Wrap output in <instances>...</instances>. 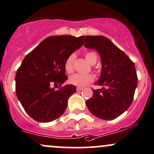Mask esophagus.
Masks as SVG:
<instances>
[{"label": "esophagus", "mask_w": 154, "mask_h": 154, "mask_svg": "<svg viewBox=\"0 0 154 154\" xmlns=\"http://www.w3.org/2000/svg\"><path fill=\"white\" fill-rule=\"evenodd\" d=\"M83 90V88H81V87H77L76 91H81Z\"/></svg>", "instance_id": "1"}]
</instances>
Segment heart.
<instances>
[{
	"label": "heart",
	"mask_w": 154,
	"mask_h": 154,
	"mask_svg": "<svg viewBox=\"0 0 154 154\" xmlns=\"http://www.w3.org/2000/svg\"><path fill=\"white\" fill-rule=\"evenodd\" d=\"M75 54H72L68 57L67 59L66 60L65 64H64V68L66 72L71 73L73 71V66L74 62L75 60ZM85 57L89 63L91 65H94L96 63L98 60V56L96 52L94 51H88L85 54ZM94 78L91 74H80L75 73L72 75L68 79V82L74 86L83 87L86 86L88 83H91L94 81Z\"/></svg>",
	"instance_id": "b5f03b06"
}]
</instances>
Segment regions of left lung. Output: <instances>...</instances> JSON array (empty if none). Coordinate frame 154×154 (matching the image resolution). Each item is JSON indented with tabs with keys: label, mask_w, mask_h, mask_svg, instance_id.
Returning a JSON list of instances; mask_svg holds the SVG:
<instances>
[{
	"label": "left lung",
	"mask_w": 154,
	"mask_h": 154,
	"mask_svg": "<svg viewBox=\"0 0 154 154\" xmlns=\"http://www.w3.org/2000/svg\"><path fill=\"white\" fill-rule=\"evenodd\" d=\"M84 45L99 53L102 72L96 84L102 89H93V96L86 100L87 107L95 116L112 120L130 107L137 86L135 64L129 57L102 35H87Z\"/></svg>",
	"instance_id": "obj_1"
}]
</instances>
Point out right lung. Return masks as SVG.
<instances>
[{"mask_svg": "<svg viewBox=\"0 0 154 154\" xmlns=\"http://www.w3.org/2000/svg\"><path fill=\"white\" fill-rule=\"evenodd\" d=\"M85 36L54 35L46 38L26 55L16 75V96L25 111L41 123L51 122L66 111L68 100L76 91L67 80L64 68L70 55L83 45ZM58 85L55 90L51 88Z\"/></svg>", "mask_w": 154, "mask_h": 154, "instance_id": "obj_1", "label": "right lung"}]
</instances>
